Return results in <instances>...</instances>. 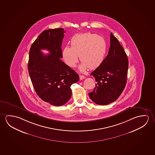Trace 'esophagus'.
<instances>
[{
  "label": "esophagus",
  "instance_id": "34e87169",
  "mask_svg": "<svg viewBox=\"0 0 155 155\" xmlns=\"http://www.w3.org/2000/svg\"><path fill=\"white\" fill-rule=\"evenodd\" d=\"M79 77H80V80H83V79L85 78V76H83V75H79Z\"/></svg>",
  "mask_w": 155,
  "mask_h": 155
}]
</instances>
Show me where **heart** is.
I'll return each instance as SVG.
<instances>
[{
  "instance_id": "obj_1",
  "label": "heart",
  "mask_w": 155,
  "mask_h": 155,
  "mask_svg": "<svg viewBox=\"0 0 155 155\" xmlns=\"http://www.w3.org/2000/svg\"><path fill=\"white\" fill-rule=\"evenodd\" d=\"M71 45L64 47L62 51V58L68 66H75L78 56L82 61L81 71L95 69L103 62L106 53L103 37L91 33L78 34L71 38Z\"/></svg>"
}]
</instances>
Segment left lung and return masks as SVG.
<instances>
[{"label": "left lung", "mask_w": 155, "mask_h": 155, "mask_svg": "<svg viewBox=\"0 0 155 155\" xmlns=\"http://www.w3.org/2000/svg\"><path fill=\"white\" fill-rule=\"evenodd\" d=\"M110 46L108 54L99 66L91 73L96 82L89 96L94 102L106 105L120 96L127 83L128 59L118 39L110 33Z\"/></svg>", "instance_id": "obj_1"}]
</instances>
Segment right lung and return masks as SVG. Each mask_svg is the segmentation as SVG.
Masks as SVG:
<instances>
[{
	"instance_id": "right-lung-1",
	"label": "right lung",
	"mask_w": 155,
	"mask_h": 155,
	"mask_svg": "<svg viewBox=\"0 0 155 155\" xmlns=\"http://www.w3.org/2000/svg\"><path fill=\"white\" fill-rule=\"evenodd\" d=\"M65 31L62 28L45 30L32 44L28 69L35 91L40 98L55 106H62L71 95V86L79 75L62 61L61 45ZM50 54L44 55L42 49Z\"/></svg>"
}]
</instances>
